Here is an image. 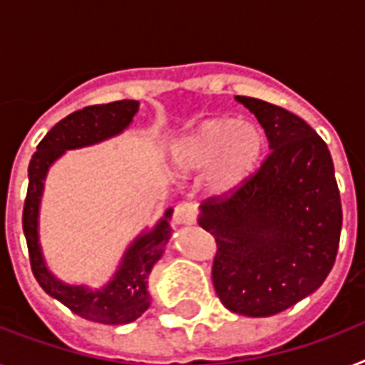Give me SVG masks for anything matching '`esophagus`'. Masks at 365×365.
I'll list each match as a JSON object with an SVG mask.
<instances>
[{
  "mask_svg": "<svg viewBox=\"0 0 365 365\" xmlns=\"http://www.w3.org/2000/svg\"><path fill=\"white\" fill-rule=\"evenodd\" d=\"M195 214L193 208L189 205H178L174 208V216H172V222L176 223V225H189V223H193Z\"/></svg>",
  "mask_w": 365,
  "mask_h": 365,
  "instance_id": "1",
  "label": "esophagus"
}]
</instances>
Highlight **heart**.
<instances>
[{"mask_svg":"<svg viewBox=\"0 0 365 365\" xmlns=\"http://www.w3.org/2000/svg\"><path fill=\"white\" fill-rule=\"evenodd\" d=\"M265 149V132L254 123H242L237 117H210L170 143L166 168L174 178L206 172V193L223 199L255 176Z\"/></svg>","mask_w":365,"mask_h":365,"instance_id":"heart-1","label":"heart"}]
</instances>
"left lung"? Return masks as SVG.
<instances>
[{
	"label": "left lung",
	"instance_id": "1",
	"mask_svg": "<svg viewBox=\"0 0 365 365\" xmlns=\"http://www.w3.org/2000/svg\"><path fill=\"white\" fill-rule=\"evenodd\" d=\"M269 140L271 155L229 199L200 205L199 225L216 239L212 280L231 312L272 317L317 292L339 248L341 199L322 138L284 108L235 96Z\"/></svg>",
	"mask_w": 365,
	"mask_h": 365
}]
</instances>
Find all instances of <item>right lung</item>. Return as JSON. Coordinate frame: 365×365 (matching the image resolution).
<instances>
[{
    "label": "right lung",
    "instance_id": "right-lung-1",
    "mask_svg": "<svg viewBox=\"0 0 365 365\" xmlns=\"http://www.w3.org/2000/svg\"><path fill=\"white\" fill-rule=\"evenodd\" d=\"M138 100H119L111 104L88 106L62 121L47 132L37 151L31 155L28 166V195H26L22 227H24L30 263L34 277L53 299L60 301L70 311L85 320L121 326L140 318L151 305L148 278L153 265L163 257L172 237V208L155 223L153 229H145L128 244L113 277L100 288L87 284H68L60 280L47 267L39 242V208L43 189L51 166L70 149H81L119 136L130 126L138 113Z\"/></svg>",
    "mask_w": 365,
    "mask_h": 365
}]
</instances>
